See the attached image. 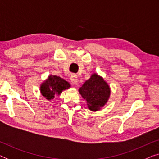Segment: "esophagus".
<instances>
[{
  "label": "esophagus",
  "instance_id": "1",
  "mask_svg": "<svg viewBox=\"0 0 159 159\" xmlns=\"http://www.w3.org/2000/svg\"><path fill=\"white\" fill-rule=\"evenodd\" d=\"M70 80H71V83L74 84H78V82H79V80H78V77L76 75H75V74L71 75Z\"/></svg>",
  "mask_w": 159,
  "mask_h": 159
}]
</instances>
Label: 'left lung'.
<instances>
[{
  "instance_id": "left-lung-1",
  "label": "left lung",
  "mask_w": 159,
  "mask_h": 159,
  "mask_svg": "<svg viewBox=\"0 0 159 159\" xmlns=\"http://www.w3.org/2000/svg\"><path fill=\"white\" fill-rule=\"evenodd\" d=\"M79 92L86 100L89 109L96 111L107 103L111 90L103 78L93 74L79 89Z\"/></svg>"
}]
</instances>
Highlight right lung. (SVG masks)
Here are the masks:
<instances>
[{
  "instance_id": "obj_1",
  "label": "right lung",
  "mask_w": 159,
  "mask_h": 159,
  "mask_svg": "<svg viewBox=\"0 0 159 159\" xmlns=\"http://www.w3.org/2000/svg\"><path fill=\"white\" fill-rule=\"evenodd\" d=\"M70 87L69 82L57 76H49L48 78L40 86V92L45 98L51 100L56 94L59 95L64 90Z\"/></svg>"
}]
</instances>
